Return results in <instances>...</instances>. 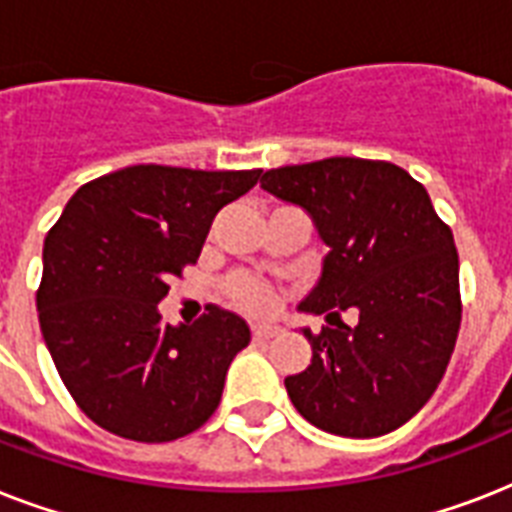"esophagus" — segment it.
Returning <instances> with one entry per match:
<instances>
[{
  "mask_svg": "<svg viewBox=\"0 0 512 512\" xmlns=\"http://www.w3.org/2000/svg\"><path fill=\"white\" fill-rule=\"evenodd\" d=\"M276 332H279V329L268 327V324H252V337H255V340H271Z\"/></svg>",
  "mask_w": 512,
  "mask_h": 512,
  "instance_id": "esophagus-1",
  "label": "esophagus"
}]
</instances>
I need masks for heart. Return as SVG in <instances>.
<instances>
[{
    "instance_id": "heart-1",
    "label": "heart",
    "mask_w": 512,
    "mask_h": 512,
    "mask_svg": "<svg viewBox=\"0 0 512 512\" xmlns=\"http://www.w3.org/2000/svg\"><path fill=\"white\" fill-rule=\"evenodd\" d=\"M225 295L231 297L239 308L257 313V316H268L279 303L271 284H265L263 279H255L249 273H233L231 279L225 281Z\"/></svg>"
}]
</instances>
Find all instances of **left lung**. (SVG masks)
<instances>
[{
    "instance_id": "obj_1",
    "label": "left lung",
    "mask_w": 512,
    "mask_h": 512,
    "mask_svg": "<svg viewBox=\"0 0 512 512\" xmlns=\"http://www.w3.org/2000/svg\"><path fill=\"white\" fill-rule=\"evenodd\" d=\"M260 188L311 215L329 252L300 311L327 313L308 369L284 380L316 428L377 438L436 393L460 332V260L428 191L390 162L332 156L268 170ZM359 321L331 327L340 310Z\"/></svg>"
}]
</instances>
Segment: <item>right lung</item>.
Returning <instances> with one entry per match:
<instances>
[{
    "mask_svg": "<svg viewBox=\"0 0 512 512\" xmlns=\"http://www.w3.org/2000/svg\"><path fill=\"white\" fill-rule=\"evenodd\" d=\"M263 170L135 164L84 183L50 228L36 292L39 327L68 393L108 433L162 444L199 430L247 321L217 305L162 324L170 281L199 260L209 225Z\"/></svg>",
    "mask_w": 512,
    "mask_h": 512,
    "instance_id": "obj_1",
    "label": "right lung"
}]
</instances>
